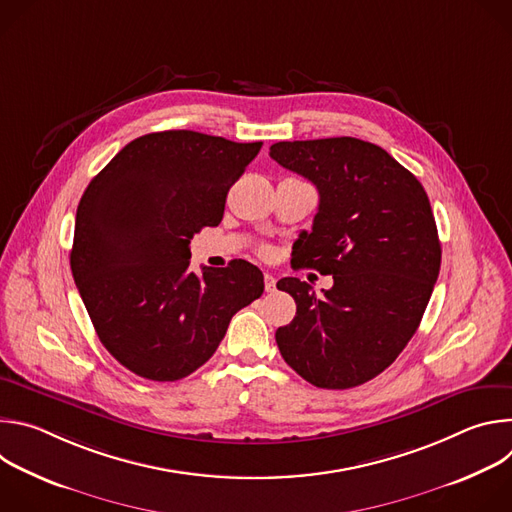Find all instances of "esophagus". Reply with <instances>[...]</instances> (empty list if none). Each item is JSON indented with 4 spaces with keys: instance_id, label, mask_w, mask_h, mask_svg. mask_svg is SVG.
I'll use <instances>...</instances> for the list:
<instances>
[{
    "instance_id": "34e87169",
    "label": "esophagus",
    "mask_w": 512,
    "mask_h": 512,
    "mask_svg": "<svg viewBox=\"0 0 512 512\" xmlns=\"http://www.w3.org/2000/svg\"><path fill=\"white\" fill-rule=\"evenodd\" d=\"M265 291H267V294H273V291H275V277L271 275V273H265Z\"/></svg>"
}]
</instances>
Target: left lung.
Returning <instances> with one entry per match:
<instances>
[{"label":"left lung","instance_id":"left-lung-1","mask_svg":"<svg viewBox=\"0 0 512 512\" xmlns=\"http://www.w3.org/2000/svg\"><path fill=\"white\" fill-rule=\"evenodd\" d=\"M269 156L320 194L296 261L334 279L324 296L298 277L277 281L296 318L277 328L283 360L320 389L381 375L407 346L440 275L442 245L419 180L356 137L279 141Z\"/></svg>","mask_w":512,"mask_h":512}]
</instances>
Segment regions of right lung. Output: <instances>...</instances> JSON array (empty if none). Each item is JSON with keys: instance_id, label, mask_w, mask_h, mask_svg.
I'll return each mask as SVG.
<instances>
[{"instance_id": "1", "label": "right lung", "mask_w": 512, "mask_h": 512, "mask_svg": "<svg viewBox=\"0 0 512 512\" xmlns=\"http://www.w3.org/2000/svg\"><path fill=\"white\" fill-rule=\"evenodd\" d=\"M261 145L188 129L148 133L87 186L72 277L99 340L137 377H188L263 294V273L249 261L190 269V239L221 223L229 188Z\"/></svg>"}]
</instances>
